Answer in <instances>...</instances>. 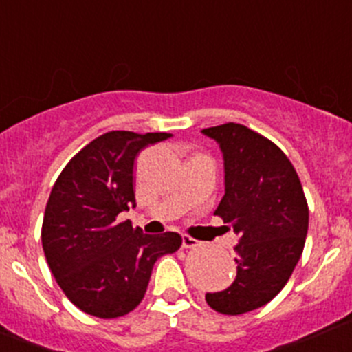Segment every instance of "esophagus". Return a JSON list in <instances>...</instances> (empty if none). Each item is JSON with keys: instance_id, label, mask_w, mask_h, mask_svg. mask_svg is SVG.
<instances>
[{"instance_id": "1", "label": "esophagus", "mask_w": 352, "mask_h": 352, "mask_svg": "<svg viewBox=\"0 0 352 352\" xmlns=\"http://www.w3.org/2000/svg\"><path fill=\"white\" fill-rule=\"evenodd\" d=\"M181 242H183L184 249H193V248H198V245H200V242H198L197 239L190 237V235H183Z\"/></svg>"}]
</instances>
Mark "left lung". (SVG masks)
I'll return each instance as SVG.
<instances>
[{
  "instance_id": "1",
  "label": "left lung",
  "mask_w": 352,
  "mask_h": 352,
  "mask_svg": "<svg viewBox=\"0 0 352 352\" xmlns=\"http://www.w3.org/2000/svg\"><path fill=\"white\" fill-rule=\"evenodd\" d=\"M201 133L223 155L226 195L215 215L241 237L234 283L205 300L220 314L241 315L271 302L289 280L305 245L309 206L295 168L276 144L241 123Z\"/></svg>"
}]
</instances>
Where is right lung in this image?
I'll list each match as a JSON object with an SVG mask.
<instances>
[{
	"instance_id": "1",
	"label": "right lung",
	"mask_w": 352,
	"mask_h": 352,
	"mask_svg": "<svg viewBox=\"0 0 352 352\" xmlns=\"http://www.w3.org/2000/svg\"><path fill=\"white\" fill-rule=\"evenodd\" d=\"M171 133L113 130L81 149L63 169L45 206L47 264L79 310L100 318L129 314L142 302L154 263L179 249L181 235H147L117 219L135 206L133 161Z\"/></svg>"
}]
</instances>
